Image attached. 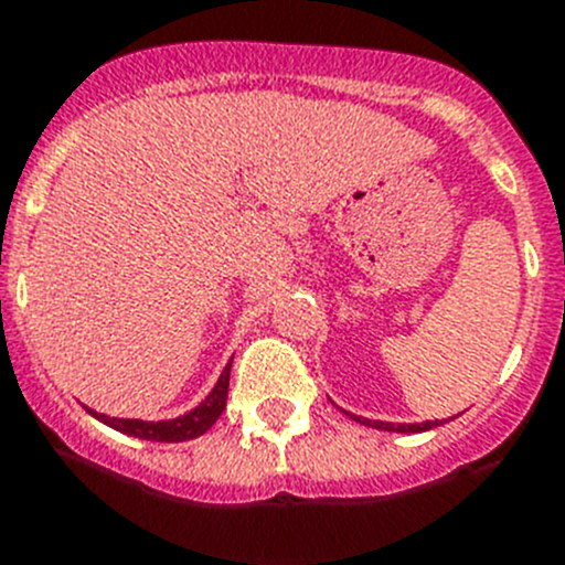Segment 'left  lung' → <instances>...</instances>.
Masks as SVG:
<instances>
[{
  "label": "left lung",
  "mask_w": 565,
  "mask_h": 565,
  "mask_svg": "<svg viewBox=\"0 0 565 565\" xmlns=\"http://www.w3.org/2000/svg\"><path fill=\"white\" fill-rule=\"evenodd\" d=\"M356 420L365 426H376V429H384V431H426L431 429V426H440V420H426V424H384V420H367V418H356Z\"/></svg>",
  "instance_id": "1"
}]
</instances>
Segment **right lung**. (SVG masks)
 <instances>
[{
  "label": "right lung",
  "instance_id": "right-lung-1",
  "mask_svg": "<svg viewBox=\"0 0 565 565\" xmlns=\"http://www.w3.org/2000/svg\"><path fill=\"white\" fill-rule=\"evenodd\" d=\"M228 379H231V362L225 365L223 376L217 379L214 390L205 395V402L200 404V407H194L192 413L181 415V418L175 420H156V424H150V420L110 418V415L94 413V409H88V413H92L94 418L103 420V424L114 426L116 431H125V435L130 437H141V440H158V443L192 440V437H200L203 431H209L211 426L217 424L220 415H223L225 398H228Z\"/></svg>",
  "mask_w": 565,
  "mask_h": 565
}]
</instances>
